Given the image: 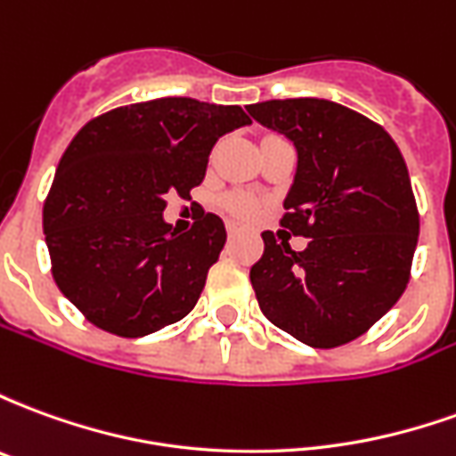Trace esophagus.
Wrapping results in <instances>:
<instances>
[{"label": "esophagus", "instance_id": "obj_1", "mask_svg": "<svg viewBox=\"0 0 456 456\" xmlns=\"http://www.w3.org/2000/svg\"><path fill=\"white\" fill-rule=\"evenodd\" d=\"M227 234H229V239H234L239 234V227L234 224V222H229L227 224Z\"/></svg>", "mask_w": 456, "mask_h": 456}]
</instances>
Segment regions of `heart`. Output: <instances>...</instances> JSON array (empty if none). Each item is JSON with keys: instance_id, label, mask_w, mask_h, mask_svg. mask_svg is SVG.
Instances as JSON below:
<instances>
[{"instance_id": "1", "label": "heart", "mask_w": 456, "mask_h": 456, "mask_svg": "<svg viewBox=\"0 0 456 456\" xmlns=\"http://www.w3.org/2000/svg\"><path fill=\"white\" fill-rule=\"evenodd\" d=\"M224 209L227 212H232L234 217H241V219H248L254 212H256V202L251 198H247V195H229V198H224Z\"/></svg>"}]
</instances>
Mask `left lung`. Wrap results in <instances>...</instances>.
<instances>
[{"label":"left lung","instance_id":"obj_1","mask_svg":"<svg viewBox=\"0 0 456 456\" xmlns=\"http://www.w3.org/2000/svg\"><path fill=\"white\" fill-rule=\"evenodd\" d=\"M297 151L281 227L303 251L264 232L251 266L261 313L297 342L332 349L391 310L411 278L420 217L411 175L388 131L344 104L297 97L248 104Z\"/></svg>","mask_w":456,"mask_h":456}]
</instances>
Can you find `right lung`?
Segmentation results:
<instances>
[{
	"label": "right lung",
	"instance_id": "right-lung-1",
	"mask_svg": "<svg viewBox=\"0 0 456 456\" xmlns=\"http://www.w3.org/2000/svg\"><path fill=\"white\" fill-rule=\"evenodd\" d=\"M251 119L237 104L160 97L87 121L55 170L44 205L55 286L94 327L143 337L198 303L227 229L200 212L178 234L166 198L202 183L219 136Z\"/></svg>",
	"mask_w": 456,
	"mask_h": 456
}]
</instances>
